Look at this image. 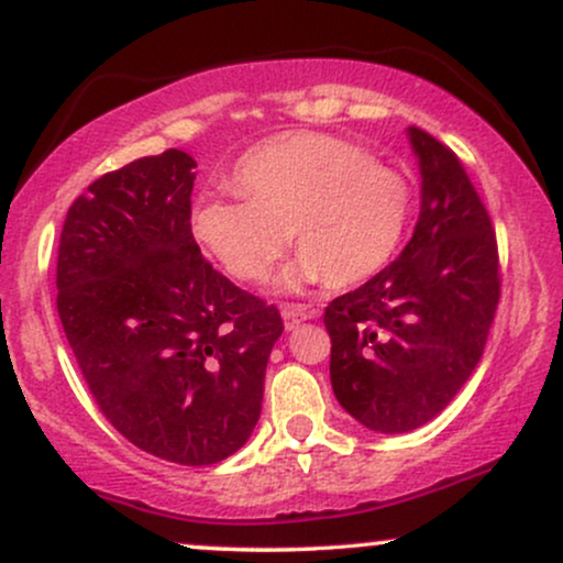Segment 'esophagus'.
<instances>
[{
    "label": "esophagus",
    "instance_id": "1",
    "mask_svg": "<svg viewBox=\"0 0 563 563\" xmlns=\"http://www.w3.org/2000/svg\"><path fill=\"white\" fill-rule=\"evenodd\" d=\"M307 318H314V312H309V309L301 307V303H286V307H283V320H286L288 331H294V328Z\"/></svg>",
    "mask_w": 563,
    "mask_h": 563
}]
</instances>
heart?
<instances>
[{
    "label": "heart",
    "mask_w": 563,
    "mask_h": 563,
    "mask_svg": "<svg viewBox=\"0 0 563 563\" xmlns=\"http://www.w3.org/2000/svg\"><path fill=\"white\" fill-rule=\"evenodd\" d=\"M235 196H203L192 209L196 241L230 277L260 283L288 249L301 256L283 286L335 288L376 275L402 238L410 190L363 147L320 132H290L251 147L235 166Z\"/></svg>",
    "instance_id": "heart-1"
}]
</instances>
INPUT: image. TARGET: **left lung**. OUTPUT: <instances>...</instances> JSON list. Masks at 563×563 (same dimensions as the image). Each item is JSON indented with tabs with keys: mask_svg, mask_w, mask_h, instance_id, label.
<instances>
[{
	"mask_svg": "<svg viewBox=\"0 0 563 563\" xmlns=\"http://www.w3.org/2000/svg\"><path fill=\"white\" fill-rule=\"evenodd\" d=\"M421 166V217L402 254L325 307L331 384L367 429L429 423L482 360L500 301L493 219L461 158L410 126Z\"/></svg>",
	"mask_w": 563,
	"mask_h": 563,
	"instance_id": "1",
	"label": "left lung"
}]
</instances>
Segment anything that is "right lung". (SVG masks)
<instances>
[{
    "label": "right lung",
    "instance_id": "add662e5",
    "mask_svg": "<svg viewBox=\"0 0 563 563\" xmlns=\"http://www.w3.org/2000/svg\"><path fill=\"white\" fill-rule=\"evenodd\" d=\"M192 169L172 147L95 179L63 222L55 286L63 331L113 429L164 461L211 466L260 421L283 318L203 260Z\"/></svg>",
    "mask_w": 563,
    "mask_h": 563
}]
</instances>
